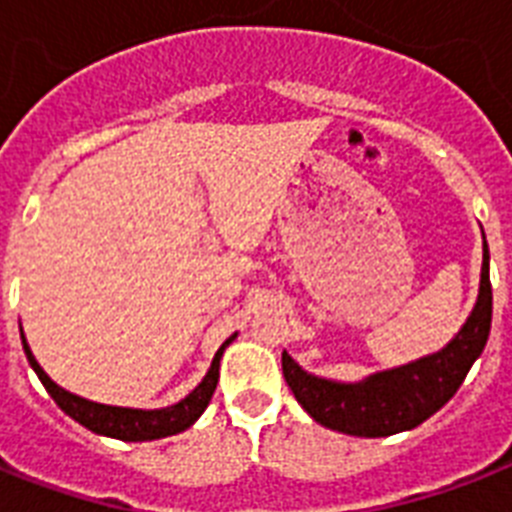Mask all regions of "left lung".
<instances>
[{
  "mask_svg": "<svg viewBox=\"0 0 512 512\" xmlns=\"http://www.w3.org/2000/svg\"><path fill=\"white\" fill-rule=\"evenodd\" d=\"M492 328V284H489V244L484 239L481 260L479 299L468 321L455 339L434 355L373 373V376L344 384L307 373L292 360L289 352L281 355L284 378L297 402L315 421L331 431L350 436H392L421 426L426 418L452 400L465 381L471 365L484 352Z\"/></svg>",
  "mask_w": 512,
  "mask_h": 512,
  "instance_id": "left-lung-1",
  "label": "left lung"
}]
</instances>
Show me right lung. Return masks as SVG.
I'll return each mask as SVG.
<instances>
[{"label": "right lung", "mask_w": 512, "mask_h": 512, "mask_svg": "<svg viewBox=\"0 0 512 512\" xmlns=\"http://www.w3.org/2000/svg\"><path fill=\"white\" fill-rule=\"evenodd\" d=\"M20 339H23V350H26L28 363L36 371L39 381L44 384L52 400L57 402L62 413H68L73 421H78L81 426H86L94 434H105L112 436V439H123V442H149V439H162V436H173L181 434L184 429H189L191 423L197 421L199 415L205 413V407L213 400L215 386H218L220 376V357H223V350L228 344L234 342V336H228L226 342L220 344V350L215 352L213 365L207 376L202 378V384L189 392L181 402L170 407H160V410H136V407H115V405H102V402H91L83 400L78 394L62 389L52 381V378L44 373L36 357H33L31 347H28L26 336H23V328H20Z\"/></svg>", "instance_id": "obj_1"}]
</instances>
